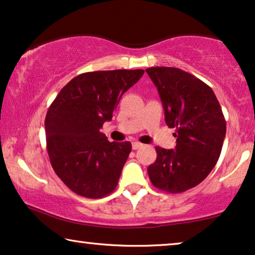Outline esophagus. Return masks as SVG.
<instances>
[{
	"instance_id": "obj_1",
	"label": "esophagus",
	"mask_w": 255,
	"mask_h": 255,
	"mask_svg": "<svg viewBox=\"0 0 255 255\" xmlns=\"http://www.w3.org/2000/svg\"><path fill=\"white\" fill-rule=\"evenodd\" d=\"M142 143H139V142H132L131 143V146H132V149L134 150H137V149H139V148H142Z\"/></svg>"
}]
</instances>
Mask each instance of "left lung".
I'll use <instances>...</instances> for the list:
<instances>
[{"label":"left lung","instance_id":"left-lung-1","mask_svg":"<svg viewBox=\"0 0 255 255\" xmlns=\"http://www.w3.org/2000/svg\"><path fill=\"white\" fill-rule=\"evenodd\" d=\"M158 90L165 123L175 128V149L156 146L148 167L152 185L167 193H182L202 182L215 167L223 146L227 123L209 85L172 67L145 69Z\"/></svg>","mask_w":255,"mask_h":255}]
</instances>
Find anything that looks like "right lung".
<instances>
[{"instance_id":"right-lung-1","label":"right lung","mask_w":255,"mask_h":255,"mask_svg":"<svg viewBox=\"0 0 255 255\" xmlns=\"http://www.w3.org/2000/svg\"><path fill=\"white\" fill-rule=\"evenodd\" d=\"M144 70L90 71L74 77L56 96L45 119L53 170L76 194L100 199L116 189L130 142H110L100 128L112 120L121 97Z\"/></svg>"}]
</instances>
